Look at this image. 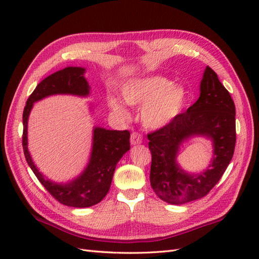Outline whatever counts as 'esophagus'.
Masks as SVG:
<instances>
[{
	"mask_svg": "<svg viewBox=\"0 0 259 259\" xmlns=\"http://www.w3.org/2000/svg\"><path fill=\"white\" fill-rule=\"evenodd\" d=\"M130 142L131 145H140L142 142V136L139 133H133L130 137Z\"/></svg>",
	"mask_w": 259,
	"mask_h": 259,
	"instance_id": "34e87169",
	"label": "esophagus"
}]
</instances>
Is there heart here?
<instances>
[{"instance_id":"obj_1","label":"heart","mask_w":259,"mask_h":259,"mask_svg":"<svg viewBox=\"0 0 259 259\" xmlns=\"http://www.w3.org/2000/svg\"><path fill=\"white\" fill-rule=\"evenodd\" d=\"M123 100L130 106H142L141 121L148 128H161L183 111L188 92L183 85L161 75H149L126 81L121 88ZM109 108L119 115L125 114L123 102L113 95L108 96Z\"/></svg>"}]
</instances>
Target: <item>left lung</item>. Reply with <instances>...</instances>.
Returning a JSON list of instances; mask_svg holds the SVG:
<instances>
[{
	"mask_svg": "<svg viewBox=\"0 0 259 259\" xmlns=\"http://www.w3.org/2000/svg\"><path fill=\"white\" fill-rule=\"evenodd\" d=\"M235 103L217 73L206 67L198 100L171 122L148 135L151 151L150 184L157 196L172 205L205 197L232 160L236 144ZM211 139L214 156L200 174H188L175 159L182 142L191 136Z\"/></svg>",
	"mask_w": 259,
	"mask_h": 259,
	"instance_id": "obj_1",
	"label": "left lung"
}]
</instances>
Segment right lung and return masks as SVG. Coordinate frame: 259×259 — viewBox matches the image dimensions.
<instances>
[{
  "instance_id": "1",
  "label": "right lung",
  "mask_w": 259,
  "mask_h": 259,
  "mask_svg": "<svg viewBox=\"0 0 259 259\" xmlns=\"http://www.w3.org/2000/svg\"><path fill=\"white\" fill-rule=\"evenodd\" d=\"M85 69L68 67L49 75L42 80L32 92L23 111V151L32 171L38 181L45 186L62 205L75 208H85L100 202L110 189L117 163L130 149V133L128 130H107L100 126L93 129V141L90 160L80 176L67 184L53 183L45 178L33 162L27 149V120L33 103L53 95H72L88 97L90 87L84 78Z\"/></svg>"
}]
</instances>
